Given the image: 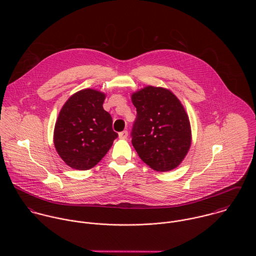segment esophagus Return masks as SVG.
<instances>
[{
    "mask_svg": "<svg viewBox=\"0 0 256 256\" xmlns=\"http://www.w3.org/2000/svg\"><path fill=\"white\" fill-rule=\"evenodd\" d=\"M128 137V132L127 131H122L119 133V138L120 139H127Z\"/></svg>",
    "mask_w": 256,
    "mask_h": 256,
    "instance_id": "esophagus-1",
    "label": "esophagus"
}]
</instances>
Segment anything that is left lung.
I'll return each instance as SVG.
<instances>
[{
	"label": "left lung",
	"mask_w": 256,
	"mask_h": 256,
	"mask_svg": "<svg viewBox=\"0 0 256 256\" xmlns=\"http://www.w3.org/2000/svg\"><path fill=\"white\" fill-rule=\"evenodd\" d=\"M137 110L132 145L141 160L158 172L182 162L191 146V126L182 102L168 88L146 86L133 92Z\"/></svg>",
	"instance_id": "left-lung-1"
}]
</instances>
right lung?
I'll return each mask as SVG.
<instances>
[{
  "label": "right lung",
  "mask_w": 256,
  "mask_h": 256,
  "mask_svg": "<svg viewBox=\"0 0 256 256\" xmlns=\"http://www.w3.org/2000/svg\"><path fill=\"white\" fill-rule=\"evenodd\" d=\"M106 94L84 88L72 94L60 110L54 128V146L64 162L78 170H88L106 154L117 133L112 118L104 110Z\"/></svg>",
  "instance_id": "1"
}]
</instances>
